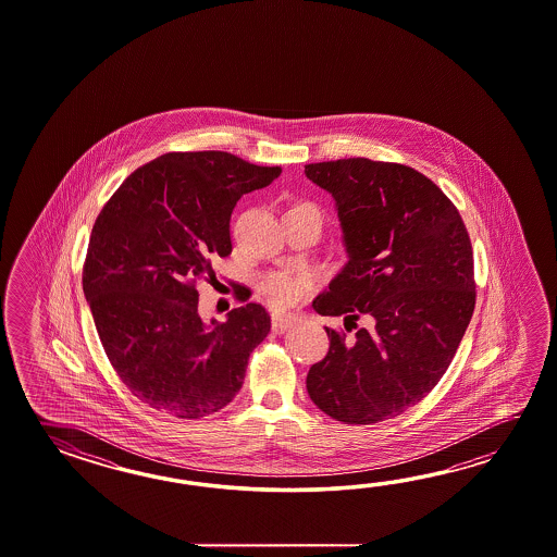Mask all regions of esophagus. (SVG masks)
I'll return each mask as SVG.
<instances>
[{"label":"esophagus","instance_id":"obj_1","mask_svg":"<svg viewBox=\"0 0 557 557\" xmlns=\"http://www.w3.org/2000/svg\"><path fill=\"white\" fill-rule=\"evenodd\" d=\"M295 322V317H290V314H274L273 332L281 334V332L288 331V329H290Z\"/></svg>","mask_w":557,"mask_h":557}]
</instances>
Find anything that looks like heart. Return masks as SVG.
Returning <instances> with one entry per match:
<instances>
[{
	"label": "heart",
	"mask_w": 557,
	"mask_h": 557,
	"mask_svg": "<svg viewBox=\"0 0 557 557\" xmlns=\"http://www.w3.org/2000/svg\"><path fill=\"white\" fill-rule=\"evenodd\" d=\"M312 276L298 271H281L269 274L261 284L262 295L276 308L290 307L307 295Z\"/></svg>",
	"instance_id": "heart-1"
}]
</instances>
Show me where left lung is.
Returning a JSON list of instances; mask_svg holds the SVG:
<instances>
[{
  "mask_svg": "<svg viewBox=\"0 0 557 557\" xmlns=\"http://www.w3.org/2000/svg\"><path fill=\"white\" fill-rule=\"evenodd\" d=\"M331 193L348 261L312 300L344 317L329 355L308 370L310 400L344 424L403 414L450 367L475 305L472 243L462 216L412 166L350 157L305 165Z\"/></svg>",
  "mask_w": 557,
  "mask_h": 557,
  "instance_id": "left-lung-1",
  "label": "left lung"
}]
</instances>
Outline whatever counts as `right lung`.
I'll return each instance as SVG.
<instances>
[{"instance_id":"right-lung-1","label":"right lung","mask_w":557,"mask_h":557,"mask_svg":"<svg viewBox=\"0 0 557 557\" xmlns=\"http://www.w3.org/2000/svg\"><path fill=\"white\" fill-rule=\"evenodd\" d=\"M281 171L226 151L165 153L131 173L97 216L85 298L111 367L149 408L195 420L240 391L271 317L249 302L205 322L195 283L231 255L238 199Z\"/></svg>"}]
</instances>
